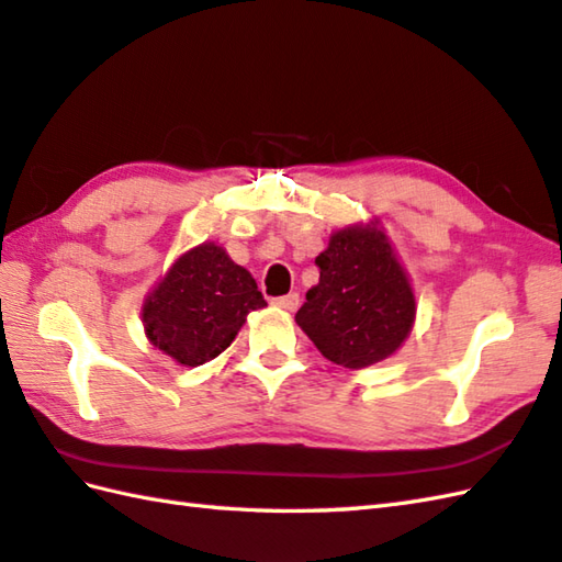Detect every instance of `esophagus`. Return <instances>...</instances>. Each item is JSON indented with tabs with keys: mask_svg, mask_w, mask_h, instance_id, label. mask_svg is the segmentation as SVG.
I'll use <instances>...</instances> for the list:
<instances>
[{
	"mask_svg": "<svg viewBox=\"0 0 562 562\" xmlns=\"http://www.w3.org/2000/svg\"><path fill=\"white\" fill-rule=\"evenodd\" d=\"M272 304L278 308H284V312H296V306H300V294L278 296V300H272Z\"/></svg>",
	"mask_w": 562,
	"mask_h": 562,
	"instance_id": "1",
	"label": "esophagus"
}]
</instances>
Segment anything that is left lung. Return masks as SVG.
<instances>
[{"mask_svg": "<svg viewBox=\"0 0 562 562\" xmlns=\"http://www.w3.org/2000/svg\"><path fill=\"white\" fill-rule=\"evenodd\" d=\"M318 282L294 321L333 364L364 369L396 355L415 324L408 272L379 220L336 229Z\"/></svg>", "mask_w": 562, "mask_h": 562, "instance_id": "obj_1", "label": "left lung"}]
</instances>
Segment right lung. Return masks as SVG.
I'll list each match as a JSON object with an SVG mask.
<instances>
[{"instance_id":"right-lung-1","label":"right lung","mask_w":562,"mask_h":562,"mask_svg":"<svg viewBox=\"0 0 562 562\" xmlns=\"http://www.w3.org/2000/svg\"><path fill=\"white\" fill-rule=\"evenodd\" d=\"M268 306L246 268L214 241L178 256L142 302L154 348L183 367L205 364L229 348L246 316Z\"/></svg>"}]
</instances>
